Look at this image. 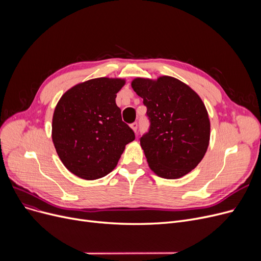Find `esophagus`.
<instances>
[{
	"instance_id": "1",
	"label": "esophagus",
	"mask_w": 261,
	"mask_h": 261,
	"mask_svg": "<svg viewBox=\"0 0 261 261\" xmlns=\"http://www.w3.org/2000/svg\"><path fill=\"white\" fill-rule=\"evenodd\" d=\"M138 122H133V123H131V129L134 131V132H136L138 131Z\"/></svg>"
}]
</instances>
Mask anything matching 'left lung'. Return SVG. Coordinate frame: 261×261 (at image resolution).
I'll return each mask as SVG.
<instances>
[{"mask_svg": "<svg viewBox=\"0 0 261 261\" xmlns=\"http://www.w3.org/2000/svg\"><path fill=\"white\" fill-rule=\"evenodd\" d=\"M131 87L147 107L150 128L141 146L150 169L169 180L195 169L211 138L208 113L200 96L170 76L135 78Z\"/></svg>", "mask_w": 261, "mask_h": 261, "instance_id": "1", "label": "left lung"}]
</instances>
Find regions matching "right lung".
Wrapping results in <instances>:
<instances>
[{
	"mask_svg": "<svg viewBox=\"0 0 261 261\" xmlns=\"http://www.w3.org/2000/svg\"><path fill=\"white\" fill-rule=\"evenodd\" d=\"M121 78H95L67 90L55 108L51 139L68 171L85 180L111 172L135 135L116 106Z\"/></svg>",
	"mask_w": 261,
	"mask_h": 261,
	"instance_id": "1",
	"label": "right lung"
}]
</instances>
